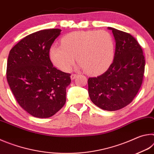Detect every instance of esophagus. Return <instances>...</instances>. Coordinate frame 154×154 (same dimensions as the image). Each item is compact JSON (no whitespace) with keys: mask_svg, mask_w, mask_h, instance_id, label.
Wrapping results in <instances>:
<instances>
[{"mask_svg":"<svg viewBox=\"0 0 154 154\" xmlns=\"http://www.w3.org/2000/svg\"><path fill=\"white\" fill-rule=\"evenodd\" d=\"M77 75H77V74H72V75H71V79H75V78H76V77H77Z\"/></svg>","mask_w":154,"mask_h":154,"instance_id":"esophagus-1","label":"esophagus"}]
</instances>
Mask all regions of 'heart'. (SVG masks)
<instances>
[{
	"label": "heart",
	"instance_id": "heart-1",
	"mask_svg": "<svg viewBox=\"0 0 154 154\" xmlns=\"http://www.w3.org/2000/svg\"><path fill=\"white\" fill-rule=\"evenodd\" d=\"M113 37L105 30L76 31L63 36L61 45L54 44L49 49L51 62L62 71L71 69L75 56L79 66L88 75L103 73L114 58Z\"/></svg>",
	"mask_w": 154,
	"mask_h": 154
}]
</instances>
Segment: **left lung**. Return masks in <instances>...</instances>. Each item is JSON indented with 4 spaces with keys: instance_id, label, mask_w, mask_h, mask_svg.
Segmentation results:
<instances>
[{
    "instance_id": "1",
    "label": "left lung",
    "mask_w": 154,
    "mask_h": 154,
    "mask_svg": "<svg viewBox=\"0 0 154 154\" xmlns=\"http://www.w3.org/2000/svg\"><path fill=\"white\" fill-rule=\"evenodd\" d=\"M116 39L113 62L107 71L88 80L92 103L106 111L119 110L133 100L141 86L145 60L136 38L129 33L108 27Z\"/></svg>"
}]
</instances>
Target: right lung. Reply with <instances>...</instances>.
Masks as SVG:
<instances>
[{
    "mask_svg": "<svg viewBox=\"0 0 154 154\" xmlns=\"http://www.w3.org/2000/svg\"><path fill=\"white\" fill-rule=\"evenodd\" d=\"M60 32L53 28L32 33L9 52V87L21 107L35 118H50L66 103L71 74L57 69L49 58V49Z\"/></svg>",
    "mask_w": 154,
    "mask_h": 154,
    "instance_id": "obj_1",
    "label": "right lung"
}]
</instances>
